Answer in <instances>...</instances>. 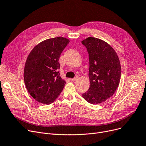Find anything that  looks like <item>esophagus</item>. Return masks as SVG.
I'll return each instance as SVG.
<instances>
[{"instance_id":"esophagus-1","label":"esophagus","mask_w":146,"mask_h":146,"mask_svg":"<svg viewBox=\"0 0 146 146\" xmlns=\"http://www.w3.org/2000/svg\"><path fill=\"white\" fill-rule=\"evenodd\" d=\"M78 76H76V77H75L74 78L72 79L71 80H72V81H73V82H75V81H76V80H78Z\"/></svg>"}]
</instances>
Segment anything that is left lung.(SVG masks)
I'll list each match as a JSON object with an SVG mask.
<instances>
[{
	"label": "left lung",
	"mask_w": 146,
	"mask_h": 146,
	"mask_svg": "<svg viewBox=\"0 0 146 146\" xmlns=\"http://www.w3.org/2000/svg\"><path fill=\"white\" fill-rule=\"evenodd\" d=\"M89 53L90 87L82 95L91 104H99L110 98L117 89L121 68L117 52L102 40L88 37L82 41Z\"/></svg>",
	"instance_id": "8db88e82"
}]
</instances>
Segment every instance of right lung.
<instances>
[{"mask_svg":"<svg viewBox=\"0 0 146 146\" xmlns=\"http://www.w3.org/2000/svg\"><path fill=\"white\" fill-rule=\"evenodd\" d=\"M69 42L64 37L49 38L37 44L29 52L24 79L27 91L37 102L51 104L62 92L66 81L58 71V60Z\"/></svg>","mask_w":146,"mask_h":146,"instance_id":"add662e5","label":"right lung"}]
</instances>
